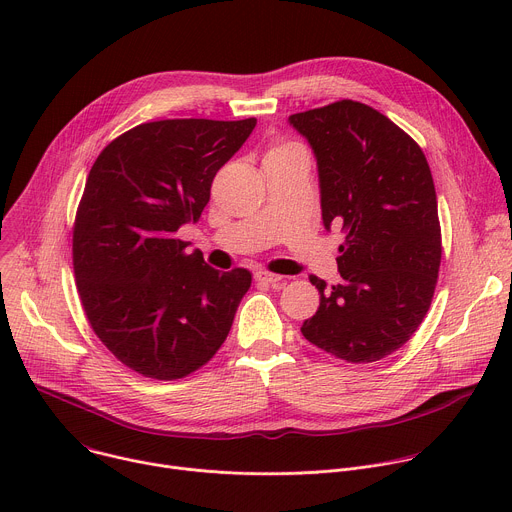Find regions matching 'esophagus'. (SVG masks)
<instances>
[{
	"instance_id": "1",
	"label": "esophagus",
	"mask_w": 512,
	"mask_h": 512,
	"mask_svg": "<svg viewBox=\"0 0 512 512\" xmlns=\"http://www.w3.org/2000/svg\"><path fill=\"white\" fill-rule=\"evenodd\" d=\"M255 279L261 281V283H279L283 277L281 275H275V273H267V271H257L255 273Z\"/></svg>"
}]
</instances>
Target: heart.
<instances>
[{"label":"heart","instance_id":"obj_1","mask_svg":"<svg viewBox=\"0 0 512 512\" xmlns=\"http://www.w3.org/2000/svg\"><path fill=\"white\" fill-rule=\"evenodd\" d=\"M291 150H300L296 148V145H289V143H281V145H275V148L267 154V156H275V154H285V152H291Z\"/></svg>","mask_w":512,"mask_h":512}]
</instances>
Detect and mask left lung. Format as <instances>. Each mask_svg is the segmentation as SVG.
Wrapping results in <instances>:
<instances>
[{"mask_svg":"<svg viewBox=\"0 0 512 512\" xmlns=\"http://www.w3.org/2000/svg\"><path fill=\"white\" fill-rule=\"evenodd\" d=\"M314 152L322 223L344 231L342 281L320 291L306 340L348 360L401 348L425 318L442 261L431 170L419 145L377 109L356 101L289 115Z\"/></svg>","mask_w":512,"mask_h":512,"instance_id":"8db88e82","label":"left lung"}]
</instances>
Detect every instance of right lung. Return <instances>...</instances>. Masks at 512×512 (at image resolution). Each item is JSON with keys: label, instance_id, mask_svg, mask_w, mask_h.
Returning a JSON list of instances; mask_svg holds the SVG:
<instances>
[{"label": "right lung", "instance_id": "right-lung-1", "mask_svg": "<svg viewBox=\"0 0 512 512\" xmlns=\"http://www.w3.org/2000/svg\"><path fill=\"white\" fill-rule=\"evenodd\" d=\"M257 119H166L113 139L93 164L72 235L85 314L101 342L143 377L172 381L225 342L251 287L178 239Z\"/></svg>", "mask_w": 512, "mask_h": 512}]
</instances>
